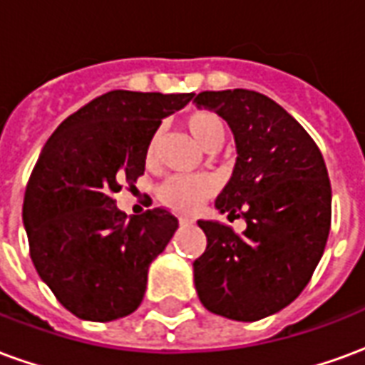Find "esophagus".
I'll return each mask as SVG.
<instances>
[{
    "mask_svg": "<svg viewBox=\"0 0 365 365\" xmlns=\"http://www.w3.org/2000/svg\"><path fill=\"white\" fill-rule=\"evenodd\" d=\"M190 219H183V217H182V219H180V225H190Z\"/></svg>",
    "mask_w": 365,
    "mask_h": 365,
    "instance_id": "obj_1",
    "label": "esophagus"
}]
</instances>
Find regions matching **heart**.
Instances as JSON below:
<instances>
[{"label": "heart", "instance_id": "heart-1", "mask_svg": "<svg viewBox=\"0 0 365 365\" xmlns=\"http://www.w3.org/2000/svg\"><path fill=\"white\" fill-rule=\"evenodd\" d=\"M183 127L193 136V140L205 148V150H217L227 136V125L222 117L213 111H193L183 119ZM160 138L162 133L156 130L148 140L146 146V162H154L158 156ZM217 190V183L213 178L199 175H172L166 182L158 185V199L170 209H175L180 213H193L205 199H209Z\"/></svg>", "mask_w": 365, "mask_h": 365}]
</instances>
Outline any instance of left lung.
<instances>
[{
	"instance_id": "8db88e82",
	"label": "left lung",
	"mask_w": 365,
	"mask_h": 365,
	"mask_svg": "<svg viewBox=\"0 0 365 365\" xmlns=\"http://www.w3.org/2000/svg\"><path fill=\"white\" fill-rule=\"evenodd\" d=\"M193 101L235 135V172L215 207L246 221L242 235L197 221L207 248L193 262L195 289L211 313L260 321L295 301L321 260L332 215L329 172L309 133L268 96L201 91Z\"/></svg>"
}]
</instances>
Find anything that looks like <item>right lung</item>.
Wrapping results in <instances>:
<instances>
[{"instance_id":"1","label":"right lung","mask_w":365,"mask_h":365,"mask_svg":"<svg viewBox=\"0 0 365 365\" xmlns=\"http://www.w3.org/2000/svg\"><path fill=\"white\" fill-rule=\"evenodd\" d=\"M191 97L107 91L62 120L44 144L23 222L36 272L76 317L115 321L143 303L148 266L178 219L164 207L127 217L113 193L144 174L150 136Z\"/></svg>"}]
</instances>
